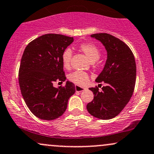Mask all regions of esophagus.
Wrapping results in <instances>:
<instances>
[{
  "instance_id": "1",
  "label": "esophagus",
  "mask_w": 154,
  "mask_h": 154,
  "mask_svg": "<svg viewBox=\"0 0 154 154\" xmlns=\"http://www.w3.org/2000/svg\"><path fill=\"white\" fill-rule=\"evenodd\" d=\"M85 89H86L85 88L81 87V86H79V85H75V91L77 92L83 91H85Z\"/></svg>"
}]
</instances>
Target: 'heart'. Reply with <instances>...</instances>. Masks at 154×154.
<instances>
[{
    "label": "heart",
    "instance_id": "heart-1",
    "mask_svg": "<svg viewBox=\"0 0 154 154\" xmlns=\"http://www.w3.org/2000/svg\"><path fill=\"white\" fill-rule=\"evenodd\" d=\"M79 48L91 61H95L99 59L100 55V50L94 44L91 43H82L79 45ZM72 56V51L71 49L66 48L63 51L61 59L64 68L69 69L70 67ZM68 79L70 82L75 83L77 85H85L88 82L89 76L85 72L75 71L68 76Z\"/></svg>",
    "mask_w": 154,
    "mask_h": 154
}]
</instances>
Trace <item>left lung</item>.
Segmentation results:
<instances>
[{"mask_svg": "<svg viewBox=\"0 0 154 154\" xmlns=\"http://www.w3.org/2000/svg\"><path fill=\"white\" fill-rule=\"evenodd\" d=\"M101 42L107 51V60L103 71L97 77V82L106 86L98 91L97 87L89 88L94 98L87 105L88 112L100 119L115 117L128 103L134 92L136 64L132 51L119 38L107 34L91 35ZM101 85V84H100Z\"/></svg>", "mask_w": 154, "mask_h": 154, "instance_id": "obj_1", "label": "left lung"}]
</instances>
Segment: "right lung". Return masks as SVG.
<instances>
[{
	"instance_id": "1",
	"label": "right lung",
	"mask_w": 154,
	"mask_h": 154,
	"mask_svg": "<svg viewBox=\"0 0 154 154\" xmlns=\"http://www.w3.org/2000/svg\"><path fill=\"white\" fill-rule=\"evenodd\" d=\"M74 41L72 37L45 34L26 45L21 59L19 83L24 101L39 119L54 120L66 111L68 100L75 93L73 83L66 81L56 88V81L66 80L61 56Z\"/></svg>"
}]
</instances>
